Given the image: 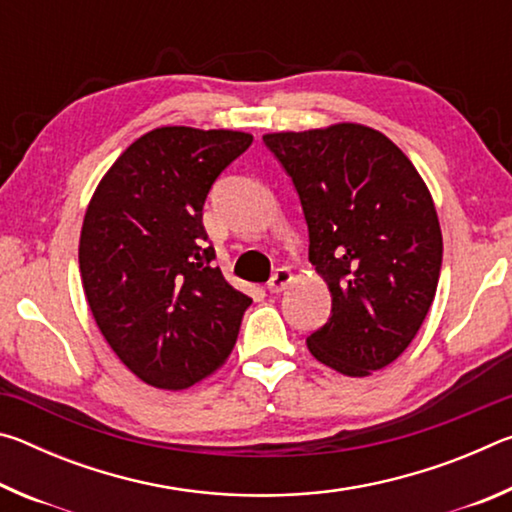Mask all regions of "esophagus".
<instances>
[{
  "mask_svg": "<svg viewBox=\"0 0 512 512\" xmlns=\"http://www.w3.org/2000/svg\"><path fill=\"white\" fill-rule=\"evenodd\" d=\"M291 280H293V275H291L289 268H277V271L271 275V280H268L266 289L271 293H282L284 289L289 287Z\"/></svg>",
  "mask_w": 512,
  "mask_h": 512,
  "instance_id": "34e87169",
  "label": "esophagus"
}]
</instances>
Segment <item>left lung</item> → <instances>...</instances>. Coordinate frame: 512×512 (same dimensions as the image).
Here are the masks:
<instances>
[{
    "mask_svg": "<svg viewBox=\"0 0 512 512\" xmlns=\"http://www.w3.org/2000/svg\"><path fill=\"white\" fill-rule=\"evenodd\" d=\"M264 142L298 189L309 262L332 293L307 348L345 377H368L409 348L436 296L443 232L429 187L400 146L354 121Z\"/></svg>",
    "mask_w": 512,
    "mask_h": 512,
    "instance_id": "left-lung-1",
    "label": "left lung"
}]
</instances>
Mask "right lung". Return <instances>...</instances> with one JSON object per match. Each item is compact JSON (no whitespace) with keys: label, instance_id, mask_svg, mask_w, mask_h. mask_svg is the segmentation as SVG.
Segmentation results:
<instances>
[{"label":"right lung","instance_id":"add662e5","mask_svg":"<svg viewBox=\"0 0 512 512\" xmlns=\"http://www.w3.org/2000/svg\"><path fill=\"white\" fill-rule=\"evenodd\" d=\"M250 142L225 128H153L112 162L85 210V298L112 352L153 388L198 384L237 343L253 298L212 266L203 205Z\"/></svg>","mask_w":512,"mask_h":512}]
</instances>
